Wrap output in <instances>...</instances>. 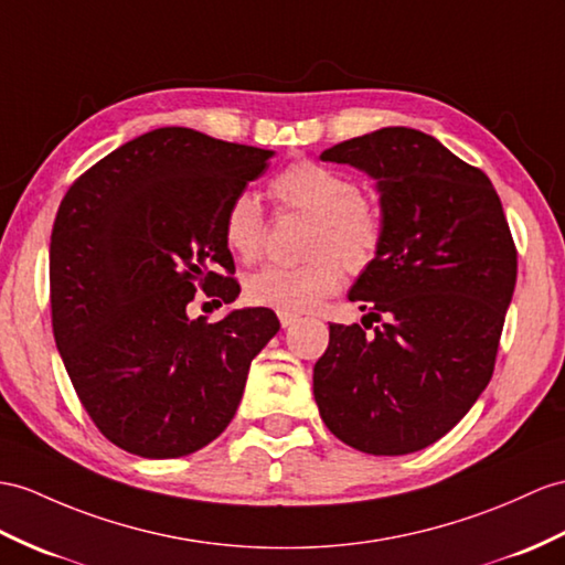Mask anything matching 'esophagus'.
Listing matches in <instances>:
<instances>
[{"label":"esophagus","mask_w":565,"mask_h":565,"mask_svg":"<svg viewBox=\"0 0 565 565\" xmlns=\"http://www.w3.org/2000/svg\"><path fill=\"white\" fill-rule=\"evenodd\" d=\"M297 323V316H292V313H280V326L282 328H290V326H295Z\"/></svg>","instance_id":"esophagus-1"}]
</instances>
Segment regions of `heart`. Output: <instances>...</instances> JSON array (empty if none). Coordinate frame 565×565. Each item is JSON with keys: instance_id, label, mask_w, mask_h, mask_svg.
Here are the masks:
<instances>
[{"instance_id": "obj_1", "label": "heart", "mask_w": 565, "mask_h": 565, "mask_svg": "<svg viewBox=\"0 0 565 565\" xmlns=\"http://www.w3.org/2000/svg\"><path fill=\"white\" fill-rule=\"evenodd\" d=\"M270 194L280 211L313 220L305 246L311 258L299 266H268L254 273L246 282V297L254 305L280 313L309 311L340 290L345 280L342 265L354 275L374 266L383 246V217L352 177L321 162L297 160L273 177ZM223 237L230 252L246 264L264 254L266 213L249 191L230 201Z\"/></svg>"}]
</instances>
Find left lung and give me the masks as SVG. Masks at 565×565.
Instances as JSON below:
<instances>
[{"label":"left lung","mask_w":565,"mask_h":565,"mask_svg":"<svg viewBox=\"0 0 565 565\" xmlns=\"http://www.w3.org/2000/svg\"><path fill=\"white\" fill-rule=\"evenodd\" d=\"M321 158L376 179L383 246L350 290L362 326L330 323L316 405L342 444L407 456L448 434L491 381L515 242L489 177L429 134L386 127ZM366 320L382 326L366 334Z\"/></svg>","instance_id":"left-lung-1"}]
</instances>
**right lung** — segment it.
Here are the masks:
<instances>
[{
    "label": "right lung",
    "mask_w": 565,
    "mask_h": 565,
    "mask_svg": "<svg viewBox=\"0 0 565 565\" xmlns=\"http://www.w3.org/2000/svg\"><path fill=\"white\" fill-rule=\"evenodd\" d=\"M273 150L162 127L119 146L64 194L50 242L54 342L100 434L141 458H182L227 429L270 309L189 319L203 290L239 295L223 237L230 201Z\"/></svg>",
    "instance_id": "add662e5"
}]
</instances>
